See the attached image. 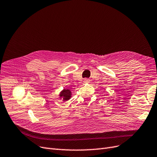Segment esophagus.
Listing matches in <instances>:
<instances>
[{
    "mask_svg": "<svg viewBox=\"0 0 157 157\" xmlns=\"http://www.w3.org/2000/svg\"><path fill=\"white\" fill-rule=\"evenodd\" d=\"M84 82L86 83V82H89V80H88V78H84Z\"/></svg>",
    "mask_w": 157,
    "mask_h": 157,
    "instance_id": "34e87169",
    "label": "esophagus"
}]
</instances>
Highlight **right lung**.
I'll return each mask as SVG.
<instances>
[{
	"mask_svg": "<svg viewBox=\"0 0 157 157\" xmlns=\"http://www.w3.org/2000/svg\"><path fill=\"white\" fill-rule=\"evenodd\" d=\"M59 98H63V101H67L71 98V92L69 89H63L59 94Z\"/></svg>",
	"mask_w": 157,
	"mask_h": 157,
	"instance_id": "add662e5",
	"label": "right lung"
}]
</instances>
